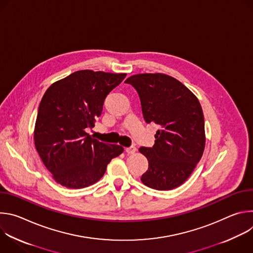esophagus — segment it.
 Wrapping results in <instances>:
<instances>
[{
    "instance_id": "34e87169",
    "label": "esophagus",
    "mask_w": 253,
    "mask_h": 253,
    "mask_svg": "<svg viewBox=\"0 0 253 253\" xmlns=\"http://www.w3.org/2000/svg\"><path fill=\"white\" fill-rule=\"evenodd\" d=\"M125 151L128 153V154H134L136 152V147L135 146H129V147H126L125 148Z\"/></svg>"
}]
</instances>
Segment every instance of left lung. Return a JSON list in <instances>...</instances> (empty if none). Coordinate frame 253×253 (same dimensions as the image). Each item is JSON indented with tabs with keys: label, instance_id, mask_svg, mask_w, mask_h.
Returning <instances> with one entry per match:
<instances>
[{
	"label": "left lung",
	"instance_id": "obj_1",
	"mask_svg": "<svg viewBox=\"0 0 253 253\" xmlns=\"http://www.w3.org/2000/svg\"><path fill=\"white\" fill-rule=\"evenodd\" d=\"M127 84L137 91L143 117L159 126L153 147L139 151L148 159L141 181L156 190H171L184 183L205 147L204 116L195 95L181 82L164 74H137Z\"/></svg>",
	"mask_w": 253,
	"mask_h": 253
}]
</instances>
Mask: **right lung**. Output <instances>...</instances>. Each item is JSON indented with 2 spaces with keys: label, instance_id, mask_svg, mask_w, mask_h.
<instances>
[{
  "label": "right lung",
  "instance_id": "obj_1",
  "mask_svg": "<svg viewBox=\"0 0 253 253\" xmlns=\"http://www.w3.org/2000/svg\"><path fill=\"white\" fill-rule=\"evenodd\" d=\"M125 77L81 70L45 92L36 120L35 146L61 185L76 189L96 183L109 162L123 152L122 146L100 142L86 130L94 127L105 98Z\"/></svg>",
  "mask_w": 253,
  "mask_h": 253
}]
</instances>
